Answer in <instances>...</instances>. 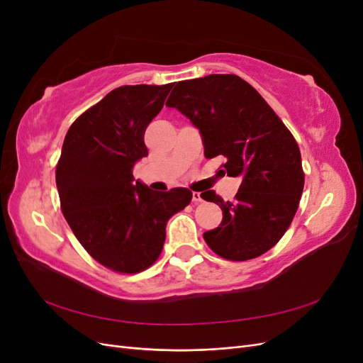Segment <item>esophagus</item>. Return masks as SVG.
<instances>
[{"label":"esophagus","mask_w":363,"mask_h":363,"mask_svg":"<svg viewBox=\"0 0 363 363\" xmlns=\"http://www.w3.org/2000/svg\"><path fill=\"white\" fill-rule=\"evenodd\" d=\"M192 201H194V203H200V201H203V199H201V194H200V192H192Z\"/></svg>","instance_id":"1"}]
</instances>
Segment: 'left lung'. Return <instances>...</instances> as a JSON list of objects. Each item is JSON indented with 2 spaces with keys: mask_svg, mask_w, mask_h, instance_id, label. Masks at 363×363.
<instances>
[{
  "mask_svg": "<svg viewBox=\"0 0 363 363\" xmlns=\"http://www.w3.org/2000/svg\"><path fill=\"white\" fill-rule=\"evenodd\" d=\"M200 130L204 156H224V169L242 183L235 201L213 191L201 199L223 211L203 236L218 256L242 262L276 245L289 228L304 188L301 155L291 131L260 94L233 74L179 82L167 101Z\"/></svg>",
  "mask_w": 363,
  "mask_h": 363,
  "instance_id": "left-lung-1",
  "label": "left lung"
}]
</instances>
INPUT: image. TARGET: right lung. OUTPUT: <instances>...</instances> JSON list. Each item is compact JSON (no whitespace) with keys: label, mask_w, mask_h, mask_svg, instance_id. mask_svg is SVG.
Masks as SVG:
<instances>
[{"label":"right lung","mask_w":363,"mask_h":363,"mask_svg":"<svg viewBox=\"0 0 363 363\" xmlns=\"http://www.w3.org/2000/svg\"><path fill=\"white\" fill-rule=\"evenodd\" d=\"M174 83L121 86L74 121L56 168L62 212L79 242L108 269L144 271L160 256L168 219L192 192L133 183L148 156L144 133Z\"/></svg>","instance_id":"right-lung-1"}]
</instances>
